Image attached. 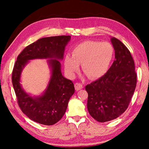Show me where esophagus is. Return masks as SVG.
<instances>
[{"label":"esophagus","instance_id":"34e87169","mask_svg":"<svg viewBox=\"0 0 149 149\" xmlns=\"http://www.w3.org/2000/svg\"><path fill=\"white\" fill-rule=\"evenodd\" d=\"M75 90L77 91L81 90L83 88V85H82L81 83H76L75 84Z\"/></svg>","mask_w":149,"mask_h":149}]
</instances>
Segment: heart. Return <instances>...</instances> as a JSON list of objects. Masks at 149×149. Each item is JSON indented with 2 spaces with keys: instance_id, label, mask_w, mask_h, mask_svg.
I'll return each instance as SVG.
<instances>
[{
  "instance_id": "b5f03b06",
  "label": "heart",
  "mask_w": 149,
  "mask_h": 149,
  "mask_svg": "<svg viewBox=\"0 0 149 149\" xmlns=\"http://www.w3.org/2000/svg\"><path fill=\"white\" fill-rule=\"evenodd\" d=\"M114 56V49L108 42L85 41L72 50V56L66 54L64 59L65 69L73 77L79 70V65L87 76L99 79L106 74Z\"/></svg>"
}]
</instances>
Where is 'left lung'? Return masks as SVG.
Listing matches in <instances>:
<instances>
[{
    "label": "left lung",
    "instance_id": "8db88e82",
    "mask_svg": "<svg viewBox=\"0 0 149 149\" xmlns=\"http://www.w3.org/2000/svg\"><path fill=\"white\" fill-rule=\"evenodd\" d=\"M115 60L106 74L86 85L87 107L99 122L115 119L127 109L136 86L134 59L129 49L116 38H111Z\"/></svg>",
    "mask_w": 149,
    "mask_h": 149
}]
</instances>
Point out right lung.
<instances>
[{
    "mask_svg": "<svg viewBox=\"0 0 149 149\" xmlns=\"http://www.w3.org/2000/svg\"><path fill=\"white\" fill-rule=\"evenodd\" d=\"M70 36L43 38L30 44L17 57L12 72V83L22 111L34 122L51 125L59 122L67 109L69 99L75 92L74 83L63 76L61 63ZM50 58L52 77L45 92L41 96L31 97L21 88L22 70L29 60Z\"/></svg>",
    "mask_w": 149,
    "mask_h": 149,
    "instance_id": "1",
    "label": "right lung"
}]
</instances>
